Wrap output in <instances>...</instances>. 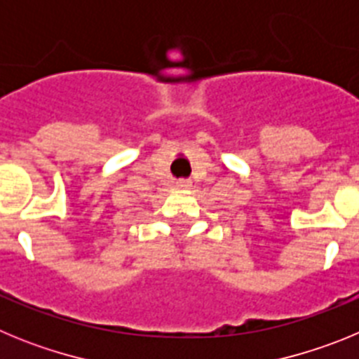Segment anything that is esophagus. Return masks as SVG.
I'll list each match as a JSON object with an SVG mask.
<instances>
[{"label":"esophagus","instance_id":"1","mask_svg":"<svg viewBox=\"0 0 359 359\" xmlns=\"http://www.w3.org/2000/svg\"><path fill=\"white\" fill-rule=\"evenodd\" d=\"M176 187H180V189H189L190 182L189 180H180V182H176Z\"/></svg>","mask_w":359,"mask_h":359}]
</instances>
